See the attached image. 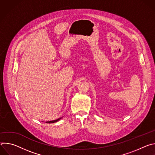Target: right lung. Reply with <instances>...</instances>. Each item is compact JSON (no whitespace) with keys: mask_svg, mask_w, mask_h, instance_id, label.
Here are the masks:
<instances>
[{"mask_svg":"<svg viewBox=\"0 0 155 155\" xmlns=\"http://www.w3.org/2000/svg\"><path fill=\"white\" fill-rule=\"evenodd\" d=\"M62 118V117L59 118H58V119H57V120H53V121H47L46 123H56V122L58 121L59 120H61Z\"/></svg>","mask_w":155,"mask_h":155,"instance_id":"1","label":"right lung"}]
</instances>
